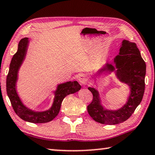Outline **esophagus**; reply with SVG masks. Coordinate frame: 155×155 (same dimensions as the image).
Returning a JSON list of instances; mask_svg holds the SVG:
<instances>
[{"label":"esophagus","instance_id":"34e87169","mask_svg":"<svg viewBox=\"0 0 155 155\" xmlns=\"http://www.w3.org/2000/svg\"><path fill=\"white\" fill-rule=\"evenodd\" d=\"M78 81H79L80 84L81 85L84 86L88 82V79L85 75H81L79 76V78H78Z\"/></svg>","mask_w":155,"mask_h":155}]
</instances>
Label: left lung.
I'll list each match as a JSON object with an SVG mask.
<instances>
[{
  "instance_id": "left-lung-1",
  "label": "left lung",
  "mask_w": 155,
  "mask_h": 155,
  "mask_svg": "<svg viewBox=\"0 0 155 155\" xmlns=\"http://www.w3.org/2000/svg\"><path fill=\"white\" fill-rule=\"evenodd\" d=\"M115 68H117L116 75L119 80L127 83L131 89L128 101L122 108L117 111L103 109L98 93L94 88H88L93 94L92 101L87 106L88 113L95 121L102 124L116 125L127 120L143 96L146 65L135 43L123 40L119 54L114 59V65L107 64L102 70L113 71Z\"/></svg>"
}]
</instances>
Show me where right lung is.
Wrapping results in <instances>:
<instances>
[{"label":"right lung","mask_w":155,"mask_h":155,"mask_svg":"<svg viewBox=\"0 0 155 155\" xmlns=\"http://www.w3.org/2000/svg\"><path fill=\"white\" fill-rule=\"evenodd\" d=\"M28 44V38L20 41L18 51L12 59L6 80L7 94L15 113L23 120L32 123H45L51 121L58 116L60 110L61 104L64 97L68 95L74 94L81 89L77 81L68 82L59 84L55 92L53 104L49 110L44 112H35L23 105L16 91L15 84L17 80V73L25 55Z\"/></svg>","instance_id":"add662e5"}]
</instances>
